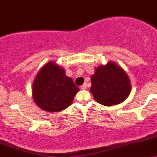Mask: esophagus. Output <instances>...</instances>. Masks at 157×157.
Returning a JSON list of instances; mask_svg holds the SVG:
<instances>
[{"label": "esophagus", "mask_w": 157, "mask_h": 157, "mask_svg": "<svg viewBox=\"0 0 157 157\" xmlns=\"http://www.w3.org/2000/svg\"><path fill=\"white\" fill-rule=\"evenodd\" d=\"M86 87H87V84L86 83H84L83 85H82V86H81V88H82V89H85V88H86Z\"/></svg>", "instance_id": "34e87169"}]
</instances>
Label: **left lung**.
<instances>
[{"instance_id": "8db88e82", "label": "left lung", "mask_w": 157, "mask_h": 157, "mask_svg": "<svg viewBox=\"0 0 157 157\" xmlns=\"http://www.w3.org/2000/svg\"><path fill=\"white\" fill-rule=\"evenodd\" d=\"M90 91L98 103L105 106H113L122 103L131 91V80L124 70L110 61L100 65L91 75Z\"/></svg>"}]
</instances>
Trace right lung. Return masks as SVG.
<instances>
[{
    "instance_id": "add662e5",
    "label": "right lung",
    "mask_w": 157,
    "mask_h": 157,
    "mask_svg": "<svg viewBox=\"0 0 157 157\" xmlns=\"http://www.w3.org/2000/svg\"><path fill=\"white\" fill-rule=\"evenodd\" d=\"M79 91L73 80L66 76L65 69L53 61L46 63L37 73L32 86L37 106L48 112L66 109Z\"/></svg>"
}]
</instances>
